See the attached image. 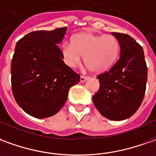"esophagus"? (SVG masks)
I'll return each mask as SVG.
<instances>
[{
    "label": "esophagus",
    "instance_id": "1",
    "mask_svg": "<svg viewBox=\"0 0 156 156\" xmlns=\"http://www.w3.org/2000/svg\"><path fill=\"white\" fill-rule=\"evenodd\" d=\"M87 78H88V77L81 76V77H80V82H81V83H83V82H85L86 80H87Z\"/></svg>",
    "mask_w": 156,
    "mask_h": 156
}]
</instances>
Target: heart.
Wrapping results in <instances>:
<instances>
[{"mask_svg":"<svg viewBox=\"0 0 156 156\" xmlns=\"http://www.w3.org/2000/svg\"><path fill=\"white\" fill-rule=\"evenodd\" d=\"M120 43L111 34H95L83 32L76 34L72 43L64 42L62 55L69 67H74L82 56L86 67L94 73H101L109 70L116 63L120 54Z\"/></svg>","mask_w":156,"mask_h":156,"instance_id":"obj_1","label":"heart"}]
</instances>
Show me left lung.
I'll return each mask as SVG.
<instances>
[{
    "instance_id": "obj_1",
    "label": "left lung",
    "mask_w": 156,
    "mask_h": 156,
    "mask_svg": "<svg viewBox=\"0 0 156 156\" xmlns=\"http://www.w3.org/2000/svg\"><path fill=\"white\" fill-rule=\"evenodd\" d=\"M121 46L120 58L106 73L97 76L100 89L93 102L101 115L113 121L132 116L144 100L147 66L142 46L125 34L112 33Z\"/></svg>"
}]
</instances>
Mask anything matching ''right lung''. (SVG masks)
<instances>
[{
	"label": "right lung",
	"mask_w": 156,
	"mask_h": 156,
	"mask_svg": "<svg viewBox=\"0 0 156 156\" xmlns=\"http://www.w3.org/2000/svg\"><path fill=\"white\" fill-rule=\"evenodd\" d=\"M67 27L34 31L17 41L11 65L12 89L17 105L27 114L46 118L59 112L68 91L80 76L62 61L57 44Z\"/></svg>",
	"instance_id": "1"
}]
</instances>
